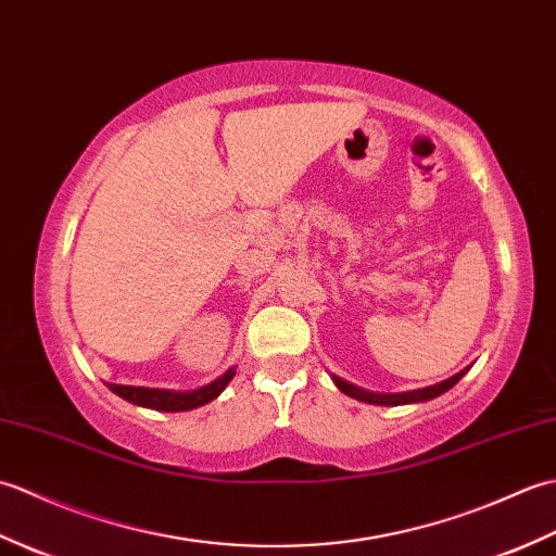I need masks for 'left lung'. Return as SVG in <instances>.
Masks as SVG:
<instances>
[{
    "label": "left lung",
    "instance_id": "8db88e82",
    "mask_svg": "<svg viewBox=\"0 0 556 556\" xmlns=\"http://www.w3.org/2000/svg\"><path fill=\"white\" fill-rule=\"evenodd\" d=\"M470 368L456 372L454 377H448V380L440 382V384H432V387H425V389H413V392H404V394H372V392H365V389H358L353 387L349 382L341 380V377H334L337 387L344 392L346 396L351 399H358V401H365V404H375V406H401V404H416V401H430L434 396H440L444 392H448L460 377H464Z\"/></svg>",
    "mask_w": 556,
    "mask_h": 556
}]
</instances>
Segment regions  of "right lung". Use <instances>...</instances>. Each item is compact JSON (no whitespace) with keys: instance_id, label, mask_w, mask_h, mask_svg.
<instances>
[{"instance_id":"add662e5","label":"right lung","mask_w":556,"mask_h":556,"mask_svg":"<svg viewBox=\"0 0 556 556\" xmlns=\"http://www.w3.org/2000/svg\"><path fill=\"white\" fill-rule=\"evenodd\" d=\"M233 375H236V368H229L222 377H217L215 382L200 387L195 392H169V389H148V387H126V384H110V389L114 394L131 401L136 406L176 413V410H191V408L210 404L212 399H217L224 392V387L231 382Z\"/></svg>"}]
</instances>
